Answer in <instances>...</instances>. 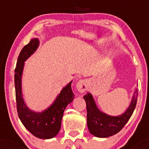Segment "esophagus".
Instances as JSON below:
<instances>
[{"label":"esophagus","instance_id":"esophagus-1","mask_svg":"<svg viewBox=\"0 0 149 149\" xmlns=\"http://www.w3.org/2000/svg\"><path fill=\"white\" fill-rule=\"evenodd\" d=\"M76 88H77V90L79 92H84L88 88V81L86 79H82V80L79 81L78 83L76 84Z\"/></svg>","mask_w":149,"mask_h":149}]
</instances>
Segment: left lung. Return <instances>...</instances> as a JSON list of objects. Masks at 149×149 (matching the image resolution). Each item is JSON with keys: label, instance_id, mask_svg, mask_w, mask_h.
Instances as JSON below:
<instances>
[{"label": "left lung", "instance_id": "8db88e82", "mask_svg": "<svg viewBox=\"0 0 149 149\" xmlns=\"http://www.w3.org/2000/svg\"><path fill=\"white\" fill-rule=\"evenodd\" d=\"M137 90L135 92L128 109L123 115L117 117L109 116L97 109L91 94L84 96L86 103L87 126L90 133L99 138H107L120 131L129 120L136 108L138 100Z\"/></svg>", "mask_w": 149, "mask_h": 149}]
</instances>
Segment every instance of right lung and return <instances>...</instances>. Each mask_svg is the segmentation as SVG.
<instances>
[{"label": "right lung", "mask_w": 149, "mask_h": 149, "mask_svg": "<svg viewBox=\"0 0 149 149\" xmlns=\"http://www.w3.org/2000/svg\"><path fill=\"white\" fill-rule=\"evenodd\" d=\"M39 40L34 38L26 45L18 57L15 68L14 82L16 90V108L19 119L24 127L34 136L42 139L55 137L59 132L65 107L74 97L71 82L61 91L54 103L42 112H34L29 109L22 94V75L24 61L37 49Z\"/></svg>", "instance_id": "right-lung-1"}]
</instances>
